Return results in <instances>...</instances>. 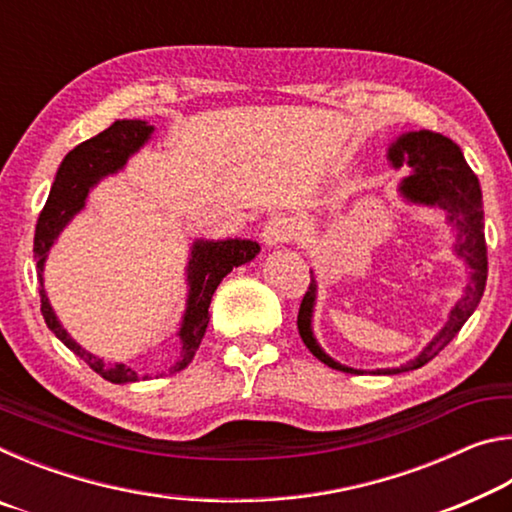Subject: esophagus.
<instances>
[{"mask_svg": "<svg viewBox=\"0 0 512 512\" xmlns=\"http://www.w3.org/2000/svg\"><path fill=\"white\" fill-rule=\"evenodd\" d=\"M298 237L296 232V223H293L289 216H273V219H268L264 230H262V239L266 246H282V244H289Z\"/></svg>", "mask_w": 512, "mask_h": 512, "instance_id": "34e87169", "label": "esophagus"}]
</instances>
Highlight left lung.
<instances>
[{"mask_svg": "<svg viewBox=\"0 0 512 512\" xmlns=\"http://www.w3.org/2000/svg\"><path fill=\"white\" fill-rule=\"evenodd\" d=\"M391 160L395 167H402L406 162L413 167V173L402 183V194L413 203L424 205H438L449 212V221H454L461 230L456 244V253L467 259L472 268V284L465 289V298L454 307L449 323L443 327L436 339H433L427 348L420 352V357L406 363L400 368L377 370V375H400L406 370H415L431 361L436 354L445 348V345L461 332L465 320L474 314L476 305L481 302L485 280H488V248H485V235H483V198L479 178L474 176L470 164L465 162L463 153L458 146L449 140V137L433 133V131H418L406 133L391 146ZM316 298V284H311L305 291L298 311V332L300 339L305 341L309 352L314 354L318 361L327 363L329 368L350 372V375H363V372L354 368H345L327 357V354L318 348L311 334V309H314Z\"/></svg>", "mask_w": 512, "mask_h": 512, "instance_id": "obj_1", "label": "left lung"}]
</instances>
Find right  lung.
<instances>
[{
    "mask_svg": "<svg viewBox=\"0 0 512 512\" xmlns=\"http://www.w3.org/2000/svg\"><path fill=\"white\" fill-rule=\"evenodd\" d=\"M151 126L146 121H133L121 119L115 121L106 131L99 133L92 140H85L83 144L65 155L63 164L56 173L54 185L45 207L38 216L36 223V237H33V255L38 262V280H40V311L45 318L47 327L54 332L60 341H63L69 350L88 363V366L101 375L103 379L112 381V384H126V381H137V372L133 368L124 366V363H103L99 357H92L85 352L81 345L69 336L51 311L45 289H42V264H45L47 253L58 232L65 228V223L81 210L85 205V196H88L90 187L97 185V180L115 173L124 167L128 155L140 149V146L149 140ZM259 253L257 241L248 239H228V241H196L192 250V259H189V300H187V314L180 327V341H183V359H180L173 372L183 370L194 359V354L201 345L205 334V327L210 323V302L216 287L228 275L232 268L241 266L253 259Z\"/></svg>",
    "mask_w": 512,
    "mask_h": 512,
    "instance_id": "right-lung-1",
    "label": "right lung"
}]
</instances>
